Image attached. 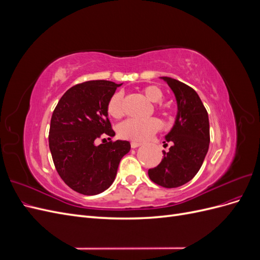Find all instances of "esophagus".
Instances as JSON below:
<instances>
[{
    "instance_id": "obj_1",
    "label": "esophagus",
    "mask_w": 260,
    "mask_h": 260,
    "mask_svg": "<svg viewBox=\"0 0 260 260\" xmlns=\"http://www.w3.org/2000/svg\"><path fill=\"white\" fill-rule=\"evenodd\" d=\"M141 145H142V143L138 142V141H132V142H131V147L132 148H137V147H139Z\"/></svg>"
}]
</instances>
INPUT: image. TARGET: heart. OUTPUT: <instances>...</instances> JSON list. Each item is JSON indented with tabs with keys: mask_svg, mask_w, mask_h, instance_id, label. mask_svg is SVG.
<instances>
[{
	"mask_svg": "<svg viewBox=\"0 0 260 260\" xmlns=\"http://www.w3.org/2000/svg\"><path fill=\"white\" fill-rule=\"evenodd\" d=\"M144 96L151 101L152 103H159L164 98V93L157 85H146L142 89ZM160 111L166 115L170 116V108L164 106ZM124 112L123 107V94L117 92L113 94L107 103V113L115 119L122 117ZM161 128L160 121L157 118H148V119H128L121 122L118 127V133L121 138L130 140H146L154 133Z\"/></svg>",
	"mask_w": 260,
	"mask_h": 260,
	"instance_id": "1",
	"label": "heart"
}]
</instances>
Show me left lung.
Segmentation results:
<instances>
[{
	"instance_id": "8db88e82",
	"label": "left lung",
	"mask_w": 260,
	"mask_h": 260,
	"mask_svg": "<svg viewBox=\"0 0 260 260\" xmlns=\"http://www.w3.org/2000/svg\"><path fill=\"white\" fill-rule=\"evenodd\" d=\"M175 93L178 113L174 127L165 137L171 143L158 166L148 169V177L160 186L185 184L201 169L209 147V120L205 106L191 86L169 77H160ZM167 145V144H166Z\"/></svg>"
}]
</instances>
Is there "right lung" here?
Here are the masks:
<instances>
[{
    "instance_id": "1",
    "label": "right lung",
    "mask_w": 260,
    "mask_h": 260,
    "mask_svg": "<svg viewBox=\"0 0 260 260\" xmlns=\"http://www.w3.org/2000/svg\"><path fill=\"white\" fill-rule=\"evenodd\" d=\"M120 85L106 80L76 84L53 112L49 146L55 168L62 181L80 194L96 195L107 190L131 148L128 141L121 140L94 143L103 133L115 136L107 103Z\"/></svg>"
}]
</instances>
